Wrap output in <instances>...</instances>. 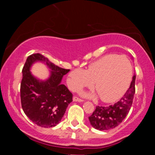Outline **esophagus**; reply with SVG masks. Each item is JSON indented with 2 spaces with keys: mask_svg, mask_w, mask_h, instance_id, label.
I'll return each instance as SVG.
<instances>
[{
  "mask_svg": "<svg viewBox=\"0 0 155 155\" xmlns=\"http://www.w3.org/2000/svg\"><path fill=\"white\" fill-rule=\"evenodd\" d=\"M73 101H75V102H83L84 101L83 100L80 99V98L77 97H73Z\"/></svg>",
  "mask_w": 155,
  "mask_h": 155,
  "instance_id": "1",
  "label": "esophagus"
}]
</instances>
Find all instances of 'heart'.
Wrapping results in <instances>:
<instances>
[{
  "label": "heart",
  "instance_id": "b5f03b06",
  "mask_svg": "<svg viewBox=\"0 0 155 155\" xmlns=\"http://www.w3.org/2000/svg\"><path fill=\"white\" fill-rule=\"evenodd\" d=\"M133 69L130 61L124 56L109 54L89 64L87 70L76 69L68 75V85L73 91L84 87H91L94 83L101 100L112 103L120 99L127 91L132 79ZM97 93L85 94L95 97Z\"/></svg>",
  "mask_w": 155,
  "mask_h": 155
}]
</instances>
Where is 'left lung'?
<instances>
[{
    "instance_id": "left-lung-1",
    "label": "left lung",
    "mask_w": 155,
    "mask_h": 155,
    "mask_svg": "<svg viewBox=\"0 0 155 155\" xmlns=\"http://www.w3.org/2000/svg\"><path fill=\"white\" fill-rule=\"evenodd\" d=\"M135 79L134 75L130 87L119 101L109 107H96L93 114L88 117L93 127L102 131L109 130L122 122L132 106L135 94Z\"/></svg>"
}]
</instances>
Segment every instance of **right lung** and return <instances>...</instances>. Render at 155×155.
I'll return each instance as SVG.
<instances>
[{
    "instance_id": "1",
    "label": "right lung",
    "mask_w": 155,
    "mask_h": 155,
    "mask_svg": "<svg viewBox=\"0 0 155 155\" xmlns=\"http://www.w3.org/2000/svg\"><path fill=\"white\" fill-rule=\"evenodd\" d=\"M45 63L50 70V77L40 81L29 71L35 62ZM70 70L56 66L41 54L28 56L22 69L20 87L21 104L25 114L34 124L42 127H52L63 118L67 108L73 101V94L62 78Z\"/></svg>"
}]
</instances>
